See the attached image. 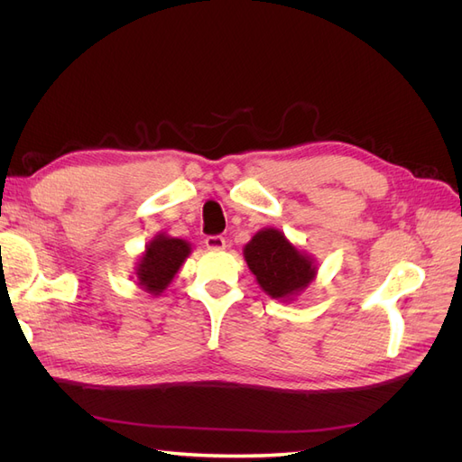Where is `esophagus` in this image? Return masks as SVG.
<instances>
[{"mask_svg":"<svg viewBox=\"0 0 462 462\" xmlns=\"http://www.w3.org/2000/svg\"><path fill=\"white\" fill-rule=\"evenodd\" d=\"M204 245L209 250H223V248H226V239H223L221 235H209V236H206Z\"/></svg>","mask_w":462,"mask_h":462,"instance_id":"obj_1","label":"esophagus"}]
</instances>
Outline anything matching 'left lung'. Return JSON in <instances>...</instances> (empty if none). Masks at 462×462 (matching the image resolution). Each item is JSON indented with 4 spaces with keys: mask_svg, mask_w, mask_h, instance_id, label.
I'll list each match as a JSON object with an SVG mask.
<instances>
[{
    "mask_svg": "<svg viewBox=\"0 0 462 462\" xmlns=\"http://www.w3.org/2000/svg\"><path fill=\"white\" fill-rule=\"evenodd\" d=\"M245 260L260 287L273 299H287L309 287L316 275L312 260L292 246L283 233L263 229L245 246Z\"/></svg>",
    "mask_w": 462,
    "mask_h": 462,
    "instance_id": "1",
    "label": "left lung"
}]
</instances>
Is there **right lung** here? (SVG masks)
<instances>
[{"instance_id": "add662e5", "label": "right lung", "mask_w": 462, "mask_h": 462, "mask_svg": "<svg viewBox=\"0 0 462 462\" xmlns=\"http://www.w3.org/2000/svg\"><path fill=\"white\" fill-rule=\"evenodd\" d=\"M190 253V246L180 239H170L165 235H158L143 254L141 263L136 268L138 285L146 291L160 295V292L173 282L175 273L183 265Z\"/></svg>"}]
</instances>
